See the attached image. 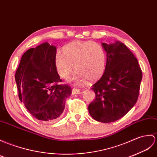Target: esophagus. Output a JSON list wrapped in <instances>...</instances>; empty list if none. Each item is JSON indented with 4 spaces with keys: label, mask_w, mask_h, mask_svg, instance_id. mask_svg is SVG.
<instances>
[{
    "label": "esophagus",
    "mask_w": 157,
    "mask_h": 157,
    "mask_svg": "<svg viewBox=\"0 0 157 157\" xmlns=\"http://www.w3.org/2000/svg\"><path fill=\"white\" fill-rule=\"evenodd\" d=\"M81 94V91L78 88H73L72 90V94L73 95H75V94Z\"/></svg>",
    "instance_id": "obj_1"
}]
</instances>
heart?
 <instances>
[{"label": "heart", "instance_id": "b5f03b06", "mask_svg": "<svg viewBox=\"0 0 157 157\" xmlns=\"http://www.w3.org/2000/svg\"><path fill=\"white\" fill-rule=\"evenodd\" d=\"M106 65V53L101 45L93 41H74L65 46L63 53L58 51L55 56V65L62 78L67 79L76 70L71 79L75 85L95 81L104 74Z\"/></svg>", "mask_w": 157, "mask_h": 157}]
</instances>
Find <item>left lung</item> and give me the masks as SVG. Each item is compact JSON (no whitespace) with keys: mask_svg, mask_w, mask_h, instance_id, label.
Returning a JSON list of instances; mask_svg holds the SVG:
<instances>
[{"mask_svg":"<svg viewBox=\"0 0 157 157\" xmlns=\"http://www.w3.org/2000/svg\"><path fill=\"white\" fill-rule=\"evenodd\" d=\"M106 52L103 75L92 86L96 99L88 106L90 116L98 122L116 121L132 109L138 100L143 78L136 58L124 43H102Z\"/></svg>","mask_w":157,"mask_h":157,"instance_id":"1","label":"left lung"}]
</instances>
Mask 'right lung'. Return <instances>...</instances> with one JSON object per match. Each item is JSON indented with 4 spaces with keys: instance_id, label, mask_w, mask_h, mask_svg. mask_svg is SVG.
Masks as SVG:
<instances>
[{
    "instance_id": "right-lung-1",
    "label": "right lung",
    "mask_w": 157,
    "mask_h": 157,
    "mask_svg": "<svg viewBox=\"0 0 157 157\" xmlns=\"http://www.w3.org/2000/svg\"><path fill=\"white\" fill-rule=\"evenodd\" d=\"M56 53V47L47 42L29 49L22 56L14 75L20 101L42 122L59 118L71 94L70 86L57 84L61 80L55 65Z\"/></svg>"
}]
</instances>
